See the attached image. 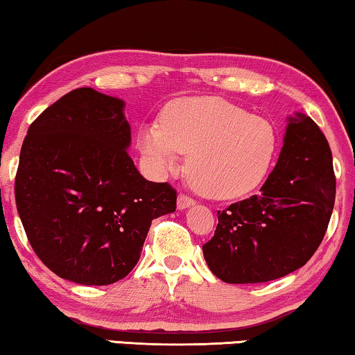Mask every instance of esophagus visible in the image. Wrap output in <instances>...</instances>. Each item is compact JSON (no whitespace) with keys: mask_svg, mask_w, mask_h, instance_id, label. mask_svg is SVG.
<instances>
[{"mask_svg":"<svg viewBox=\"0 0 355 355\" xmlns=\"http://www.w3.org/2000/svg\"><path fill=\"white\" fill-rule=\"evenodd\" d=\"M195 203V200L193 198H190L189 195H185V193H181L178 196V208L179 209H185V208H189V206H192Z\"/></svg>","mask_w":355,"mask_h":355,"instance_id":"1","label":"esophagus"}]
</instances>
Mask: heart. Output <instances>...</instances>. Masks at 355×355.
Here are the masks:
<instances>
[{
  "instance_id": "obj_1",
  "label": "heart",
  "mask_w": 355,
  "mask_h": 355,
  "mask_svg": "<svg viewBox=\"0 0 355 355\" xmlns=\"http://www.w3.org/2000/svg\"><path fill=\"white\" fill-rule=\"evenodd\" d=\"M139 147L159 173L179 166L209 198L232 200L261 182L276 150V133L265 119L220 98H190L168 109L162 123L141 130Z\"/></svg>"
}]
</instances>
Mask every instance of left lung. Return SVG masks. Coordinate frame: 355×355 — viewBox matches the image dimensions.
<instances>
[{"instance_id": "obj_1", "label": "left lung", "mask_w": 355, "mask_h": 355, "mask_svg": "<svg viewBox=\"0 0 355 355\" xmlns=\"http://www.w3.org/2000/svg\"><path fill=\"white\" fill-rule=\"evenodd\" d=\"M335 193L329 141L298 114L260 193L217 211L214 236L203 244L209 270L223 282L255 284L302 268L322 243Z\"/></svg>"}]
</instances>
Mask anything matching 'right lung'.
I'll use <instances>...</instances> for the list:
<instances>
[{
  "label": "right lung",
  "mask_w": 355,
  "mask_h": 355,
  "mask_svg": "<svg viewBox=\"0 0 355 355\" xmlns=\"http://www.w3.org/2000/svg\"><path fill=\"white\" fill-rule=\"evenodd\" d=\"M128 146L123 101L89 87L63 95L30 125L15 205L33 250L63 279H123L152 220L176 211V189L146 181Z\"/></svg>",
  "instance_id": "right-lung-1"
}]
</instances>
